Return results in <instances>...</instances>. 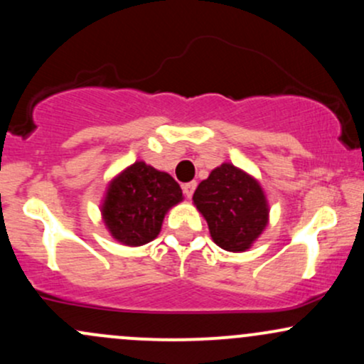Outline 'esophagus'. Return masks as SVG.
Instances as JSON below:
<instances>
[{
  "label": "esophagus",
  "mask_w": 364,
  "mask_h": 364,
  "mask_svg": "<svg viewBox=\"0 0 364 364\" xmlns=\"http://www.w3.org/2000/svg\"><path fill=\"white\" fill-rule=\"evenodd\" d=\"M195 188H197V181H190V183H185V185H183V191H185V195L188 198L193 195Z\"/></svg>",
  "instance_id": "1"
}]
</instances>
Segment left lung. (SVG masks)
Masks as SVG:
<instances>
[{"mask_svg":"<svg viewBox=\"0 0 364 364\" xmlns=\"http://www.w3.org/2000/svg\"><path fill=\"white\" fill-rule=\"evenodd\" d=\"M193 203L209 225L210 237L228 252L250 249L269 218L257 179L233 164H221L193 193Z\"/></svg>","mask_w":364,"mask_h":364,"instance_id":"8db88e82","label":"left lung"}]
</instances>
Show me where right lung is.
<instances>
[{"label": "right lung", "mask_w": 364, "mask_h": 364, "mask_svg": "<svg viewBox=\"0 0 364 364\" xmlns=\"http://www.w3.org/2000/svg\"><path fill=\"white\" fill-rule=\"evenodd\" d=\"M181 200L183 191L173 176L134 162L110 181L102 215L115 240L139 247L161 233L164 215Z\"/></svg>", "instance_id": "obj_1"}]
</instances>
